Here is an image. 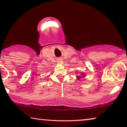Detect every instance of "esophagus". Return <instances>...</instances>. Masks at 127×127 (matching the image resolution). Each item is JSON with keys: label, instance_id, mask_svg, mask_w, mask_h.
Wrapping results in <instances>:
<instances>
[{"label": "esophagus", "instance_id": "1", "mask_svg": "<svg viewBox=\"0 0 127 127\" xmlns=\"http://www.w3.org/2000/svg\"><path fill=\"white\" fill-rule=\"evenodd\" d=\"M58 62H62V59H59V60H58Z\"/></svg>", "mask_w": 127, "mask_h": 127}]
</instances>
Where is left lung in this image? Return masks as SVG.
<instances>
[{
    "label": "left lung",
    "mask_w": 127,
    "mask_h": 127,
    "mask_svg": "<svg viewBox=\"0 0 127 127\" xmlns=\"http://www.w3.org/2000/svg\"><path fill=\"white\" fill-rule=\"evenodd\" d=\"M83 76H84V75H83ZM78 78H79V77H78Z\"/></svg>",
    "instance_id": "left-lung-1"
}]
</instances>
